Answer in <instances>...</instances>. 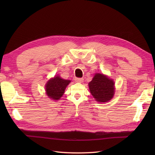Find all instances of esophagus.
Masks as SVG:
<instances>
[{
    "label": "esophagus",
    "instance_id": "1",
    "mask_svg": "<svg viewBox=\"0 0 155 155\" xmlns=\"http://www.w3.org/2000/svg\"><path fill=\"white\" fill-rule=\"evenodd\" d=\"M74 80H75L76 83H83V78H76Z\"/></svg>",
    "mask_w": 155,
    "mask_h": 155
}]
</instances>
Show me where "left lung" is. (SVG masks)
Here are the masks:
<instances>
[{
    "label": "left lung",
    "mask_w": 155,
    "mask_h": 155,
    "mask_svg": "<svg viewBox=\"0 0 155 155\" xmlns=\"http://www.w3.org/2000/svg\"><path fill=\"white\" fill-rule=\"evenodd\" d=\"M88 87L91 94L99 103H107L114 96V81L103 74H95L93 80L88 83Z\"/></svg>",
    "instance_id": "left-lung-1"
}]
</instances>
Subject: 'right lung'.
I'll use <instances>...</instances> for the list:
<instances>
[{
	"label": "right lung",
	"mask_w": 155,
	"mask_h": 155,
	"mask_svg": "<svg viewBox=\"0 0 155 155\" xmlns=\"http://www.w3.org/2000/svg\"><path fill=\"white\" fill-rule=\"evenodd\" d=\"M71 83L70 80L62 79L59 76L51 78L45 85L46 94L52 100H59L63 95L65 88Z\"/></svg>",
	"instance_id": "obj_1"
}]
</instances>
